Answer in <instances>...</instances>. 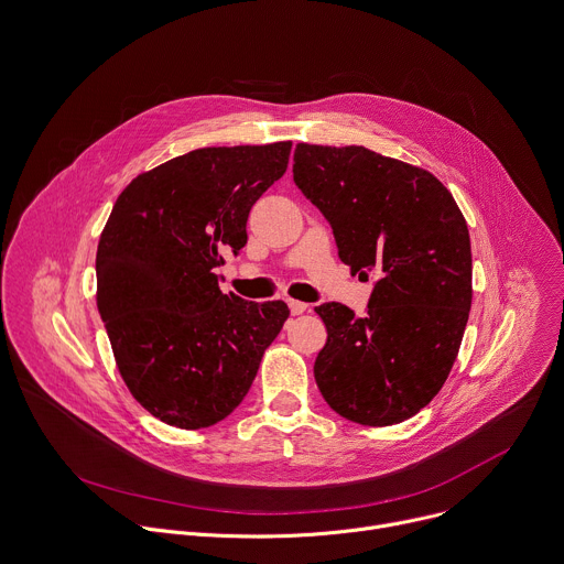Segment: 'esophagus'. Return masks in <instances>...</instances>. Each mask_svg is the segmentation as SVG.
<instances>
[{"label":"esophagus","mask_w":564,"mask_h":564,"mask_svg":"<svg viewBox=\"0 0 564 564\" xmlns=\"http://www.w3.org/2000/svg\"><path fill=\"white\" fill-rule=\"evenodd\" d=\"M288 305H290V312H292V314H303V312L307 310V303L294 301V299H288Z\"/></svg>","instance_id":"1"}]
</instances>
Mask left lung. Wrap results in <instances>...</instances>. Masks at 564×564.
Listing matches in <instances>:
<instances>
[{
  "label": "left lung",
  "mask_w": 564,
  "mask_h": 564,
  "mask_svg": "<svg viewBox=\"0 0 564 564\" xmlns=\"http://www.w3.org/2000/svg\"><path fill=\"white\" fill-rule=\"evenodd\" d=\"M294 183L330 223L339 257L368 281L366 314L321 303L328 341L316 386L341 417L390 426L444 386L470 310V238L451 192L429 172L366 147L296 144Z\"/></svg>",
  "instance_id": "8db88e82"
}]
</instances>
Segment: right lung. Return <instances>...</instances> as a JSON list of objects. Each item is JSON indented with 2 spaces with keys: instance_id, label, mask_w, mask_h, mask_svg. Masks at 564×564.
Instances as JSON below:
<instances>
[{
  "instance_id": "obj_1",
  "label": "right lung",
  "mask_w": 564,
  "mask_h": 564,
  "mask_svg": "<svg viewBox=\"0 0 564 564\" xmlns=\"http://www.w3.org/2000/svg\"><path fill=\"white\" fill-rule=\"evenodd\" d=\"M292 142L205 147L118 196L100 236L98 310L131 394L160 422L207 429L246 399L283 301L223 294L214 268L248 243V216L288 170Z\"/></svg>"
}]
</instances>
